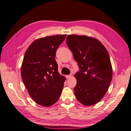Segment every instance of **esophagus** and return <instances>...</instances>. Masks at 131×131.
I'll return each mask as SVG.
<instances>
[{"label": "esophagus", "mask_w": 131, "mask_h": 131, "mask_svg": "<svg viewBox=\"0 0 131 131\" xmlns=\"http://www.w3.org/2000/svg\"><path fill=\"white\" fill-rule=\"evenodd\" d=\"M72 77V74H69V75H67V76H66V77L67 78H71Z\"/></svg>", "instance_id": "obj_1"}]
</instances>
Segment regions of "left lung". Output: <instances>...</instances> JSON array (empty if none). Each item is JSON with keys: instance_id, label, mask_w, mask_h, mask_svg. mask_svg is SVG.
<instances>
[{"instance_id": "left-lung-1", "label": "left lung", "mask_w": 131, "mask_h": 131, "mask_svg": "<svg viewBox=\"0 0 131 131\" xmlns=\"http://www.w3.org/2000/svg\"><path fill=\"white\" fill-rule=\"evenodd\" d=\"M67 44L81 69L74 74L75 97L85 106L97 104L105 96L112 79L108 52L99 40L85 35H69Z\"/></svg>"}]
</instances>
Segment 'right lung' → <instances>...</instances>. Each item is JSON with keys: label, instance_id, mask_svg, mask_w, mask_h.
Instances as JSON below:
<instances>
[{"label": "right lung", "instance_id": "obj_1", "mask_svg": "<svg viewBox=\"0 0 131 131\" xmlns=\"http://www.w3.org/2000/svg\"><path fill=\"white\" fill-rule=\"evenodd\" d=\"M67 35L37 39L26 50L21 66V76L30 97L42 106L59 100L66 78L58 71L56 51Z\"/></svg>", "mask_w": 131, "mask_h": 131}]
</instances>
